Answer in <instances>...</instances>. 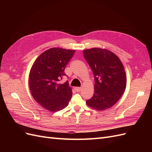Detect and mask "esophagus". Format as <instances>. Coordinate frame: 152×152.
<instances>
[{
  "instance_id": "obj_1",
  "label": "esophagus",
  "mask_w": 152,
  "mask_h": 152,
  "mask_svg": "<svg viewBox=\"0 0 152 152\" xmlns=\"http://www.w3.org/2000/svg\"><path fill=\"white\" fill-rule=\"evenodd\" d=\"M75 91L77 92H80L81 91V87H76L75 88Z\"/></svg>"
}]
</instances>
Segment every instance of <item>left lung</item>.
Instances as JSON below:
<instances>
[{
    "instance_id": "8db88e82",
    "label": "left lung",
    "mask_w": 152,
    "mask_h": 152,
    "mask_svg": "<svg viewBox=\"0 0 152 152\" xmlns=\"http://www.w3.org/2000/svg\"><path fill=\"white\" fill-rule=\"evenodd\" d=\"M84 57L94 76V93L86 101L97 110L112 107L120 99L126 87L124 67L117 56L107 49L92 48L83 51Z\"/></svg>"
}]
</instances>
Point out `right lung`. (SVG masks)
Listing matches in <instances>:
<instances>
[{
	"label": "right lung",
	"instance_id": "obj_1",
	"mask_svg": "<svg viewBox=\"0 0 152 152\" xmlns=\"http://www.w3.org/2000/svg\"><path fill=\"white\" fill-rule=\"evenodd\" d=\"M75 50L54 48L45 50L35 61L29 75L31 93L37 102L50 112L65 108L72 98V91L65 69Z\"/></svg>",
	"mask_w": 152,
	"mask_h": 152
}]
</instances>
